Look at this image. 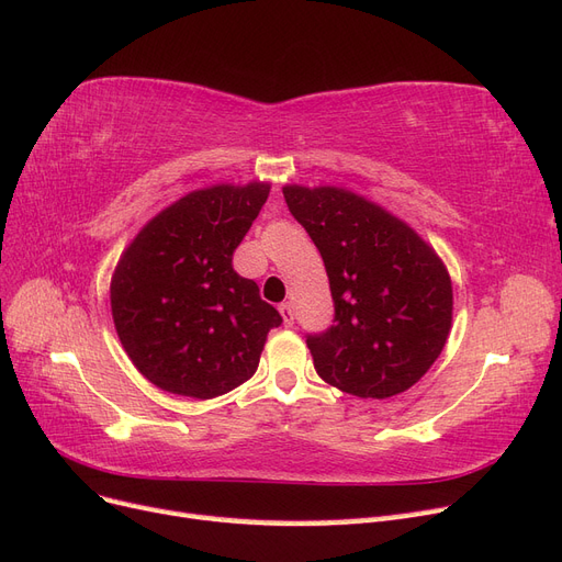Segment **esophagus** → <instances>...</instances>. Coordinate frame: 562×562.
I'll use <instances>...</instances> for the list:
<instances>
[{
	"mask_svg": "<svg viewBox=\"0 0 562 562\" xmlns=\"http://www.w3.org/2000/svg\"><path fill=\"white\" fill-rule=\"evenodd\" d=\"M279 312H281V318H283L285 326H293V323H295V312L291 307V302H283L281 307H279Z\"/></svg>",
	"mask_w": 562,
	"mask_h": 562,
	"instance_id": "esophagus-1",
	"label": "esophagus"
}]
</instances>
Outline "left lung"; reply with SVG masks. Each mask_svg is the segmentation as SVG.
I'll return each mask as SVG.
<instances>
[{"label": "left lung", "mask_w": 562, "mask_h": 562, "mask_svg": "<svg viewBox=\"0 0 562 562\" xmlns=\"http://www.w3.org/2000/svg\"><path fill=\"white\" fill-rule=\"evenodd\" d=\"M288 211L318 248L333 326L310 333L314 368L359 398L411 389L446 347L452 283L438 255L375 203L339 187H283Z\"/></svg>", "instance_id": "8db88e82"}]
</instances>
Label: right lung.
Listing matches in <instances>:
<instances>
[{
  "instance_id": "obj_1",
  "label": "right lung",
  "mask_w": 562,
  "mask_h": 562,
  "mask_svg": "<svg viewBox=\"0 0 562 562\" xmlns=\"http://www.w3.org/2000/svg\"><path fill=\"white\" fill-rule=\"evenodd\" d=\"M269 184H215L151 217L119 260L110 300L133 366L164 391L215 398L258 370L281 314L232 267Z\"/></svg>"
}]
</instances>
